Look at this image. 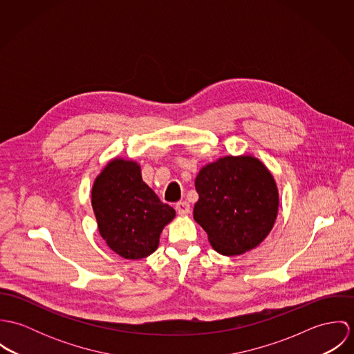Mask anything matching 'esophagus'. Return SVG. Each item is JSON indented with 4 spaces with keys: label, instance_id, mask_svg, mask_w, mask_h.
<instances>
[{
    "label": "esophagus",
    "instance_id": "obj_1",
    "mask_svg": "<svg viewBox=\"0 0 354 354\" xmlns=\"http://www.w3.org/2000/svg\"><path fill=\"white\" fill-rule=\"evenodd\" d=\"M176 209H177V212H178V215L184 216V215H188V214H189L191 207H189V203L178 202L176 204Z\"/></svg>",
    "mask_w": 354,
    "mask_h": 354
}]
</instances>
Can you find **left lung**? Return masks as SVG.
<instances>
[{
  "instance_id": "obj_1",
  "label": "left lung",
  "mask_w": 354,
  "mask_h": 354,
  "mask_svg": "<svg viewBox=\"0 0 354 354\" xmlns=\"http://www.w3.org/2000/svg\"><path fill=\"white\" fill-rule=\"evenodd\" d=\"M194 219L221 254L256 248L271 232L279 205L277 183L252 155L223 156L203 166L195 180Z\"/></svg>"
}]
</instances>
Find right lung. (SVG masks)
<instances>
[{
  "label": "right lung",
  "instance_id": "add662e5",
  "mask_svg": "<svg viewBox=\"0 0 354 354\" xmlns=\"http://www.w3.org/2000/svg\"><path fill=\"white\" fill-rule=\"evenodd\" d=\"M91 204L107 247L132 260L155 252L163 227L176 216L143 181L140 165L122 158L111 159L95 178Z\"/></svg>",
  "mask_w": 354,
  "mask_h": 354
}]
</instances>
